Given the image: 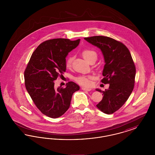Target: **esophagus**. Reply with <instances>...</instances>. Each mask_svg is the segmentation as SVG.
Segmentation results:
<instances>
[{"label": "esophagus", "mask_w": 155, "mask_h": 155, "mask_svg": "<svg viewBox=\"0 0 155 155\" xmlns=\"http://www.w3.org/2000/svg\"><path fill=\"white\" fill-rule=\"evenodd\" d=\"M81 89H82V90H84V91H91L92 89L91 88H86V87H82Z\"/></svg>", "instance_id": "1"}]
</instances>
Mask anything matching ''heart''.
Wrapping results in <instances>:
<instances>
[{
	"mask_svg": "<svg viewBox=\"0 0 155 155\" xmlns=\"http://www.w3.org/2000/svg\"><path fill=\"white\" fill-rule=\"evenodd\" d=\"M82 54L84 58L86 60H87L88 62H89L92 59H94V58H97V53L96 52H95L93 50L85 49L82 51ZM73 57L72 56H70L67 58L66 62V66L67 68H69L71 67L72 62H73ZM92 78H93V77L90 75H88V76L81 75V76H79V77H77L75 78V80L78 83H79L81 85H82L84 86H86V87H88L91 84V80H92Z\"/></svg>",
	"mask_w": 155,
	"mask_h": 155,
	"instance_id": "obj_1",
	"label": "heart"
}]
</instances>
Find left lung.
I'll list each match as a JSON object with an SVG mask.
<instances>
[{"mask_svg":"<svg viewBox=\"0 0 155 155\" xmlns=\"http://www.w3.org/2000/svg\"><path fill=\"white\" fill-rule=\"evenodd\" d=\"M84 39L102 52L105 64L101 82L109 84V87L104 91L96 89L103 96L96 106L106 114H112L125 103L133 92L136 69L131 54L125 45L109 37L94 36Z\"/></svg>","mask_w":155,"mask_h":155,"instance_id":"1","label":"left lung"}]
</instances>
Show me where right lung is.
<instances>
[{
    "mask_svg": "<svg viewBox=\"0 0 155 155\" xmlns=\"http://www.w3.org/2000/svg\"><path fill=\"white\" fill-rule=\"evenodd\" d=\"M80 39L57 38L46 41L33 52L24 71L25 85L37 108L53 118L65 113L73 94L80 87L73 81L66 88H54V82L66 71L68 53L80 44Z\"/></svg>",
    "mask_w": 155,
    "mask_h": 155,
    "instance_id": "add662e5",
    "label": "right lung"
}]
</instances>
